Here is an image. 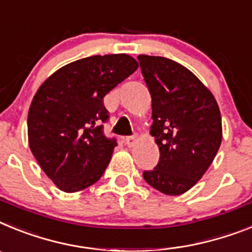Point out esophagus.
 Listing matches in <instances>:
<instances>
[{
	"label": "esophagus",
	"instance_id": "34e87169",
	"mask_svg": "<svg viewBox=\"0 0 252 252\" xmlns=\"http://www.w3.org/2000/svg\"><path fill=\"white\" fill-rule=\"evenodd\" d=\"M124 143H126L128 147H133L135 143V138L134 137H126V138H124Z\"/></svg>",
	"mask_w": 252,
	"mask_h": 252
}]
</instances>
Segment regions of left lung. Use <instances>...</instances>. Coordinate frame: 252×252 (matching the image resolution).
I'll return each mask as SVG.
<instances>
[{"label":"left lung","instance_id":"left-lung-1","mask_svg":"<svg viewBox=\"0 0 252 252\" xmlns=\"http://www.w3.org/2000/svg\"><path fill=\"white\" fill-rule=\"evenodd\" d=\"M138 62L152 97L151 135L159 148L144 180L167 195L198 183L222 142V118L214 96L195 74L165 57L142 54Z\"/></svg>","mask_w":252,"mask_h":252}]
</instances>
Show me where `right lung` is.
<instances>
[{"instance_id": "obj_1", "label": "right lung", "mask_w": 252, "mask_h": 252, "mask_svg": "<svg viewBox=\"0 0 252 252\" xmlns=\"http://www.w3.org/2000/svg\"><path fill=\"white\" fill-rule=\"evenodd\" d=\"M138 63L128 54L74 61L54 72L35 94L28 114L29 146L43 171L65 192L91 187L110 162L117 139L104 134V96Z\"/></svg>"}]
</instances>
